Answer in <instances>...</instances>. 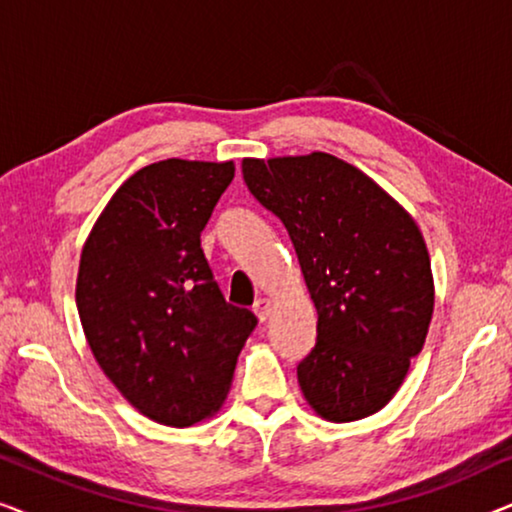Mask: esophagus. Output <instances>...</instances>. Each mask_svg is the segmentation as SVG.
Returning <instances> with one entry per match:
<instances>
[{
    "label": "esophagus",
    "instance_id": "34e87169",
    "mask_svg": "<svg viewBox=\"0 0 512 512\" xmlns=\"http://www.w3.org/2000/svg\"><path fill=\"white\" fill-rule=\"evenodd\" d=\"M254 314L258 317V321H265L272 314V303L268 298H258L254 303Z\"/></svg>",
    "mask_w": 512,
    "mask_h": 512
}]
</instances>
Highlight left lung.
Returning <instances> with one entry per match:
<instances>
[{
	"instance_id": "left-lung-1",
	"label": "left lung",
	"mask_w": 512,
	"mask_h": 512,
	"mask_svg": "<svg viewBox=\"0 0 512 512\" xmlns=\"http://www.w3.org/2000/svg\"><path fill=\"white\" fill-rule=\"evenodd\" d=\"M242 174L289 230L317 307V342L298 363L307 405L335 424L375 415L429 333L436 291L422 230L366 172L331 153L244 158Z\"/></svg>"
}]
</instances>
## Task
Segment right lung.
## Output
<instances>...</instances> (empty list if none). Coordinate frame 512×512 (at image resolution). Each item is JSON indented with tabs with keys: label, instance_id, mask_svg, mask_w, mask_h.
Listing matches in <instances>:
<instances>
[{
	"label": "right lung",
	"instance_id": "right-lung-1",
	"mask_svg": "<svg viewBox=\"0 0 512 512\" xmlns=\"http://www.w3.org/2000/svg\"><path fill=\"white\" fill-rule=\"evenodd\" d=\"M235 163L167 158L125 179L81 249L76 307L104 375L137 412L193 426L221 410L256 317L226 303L200 249Z\"/></svg>",
	"mask_w": 512,
	"mask_h": 512
}]
</instances>
